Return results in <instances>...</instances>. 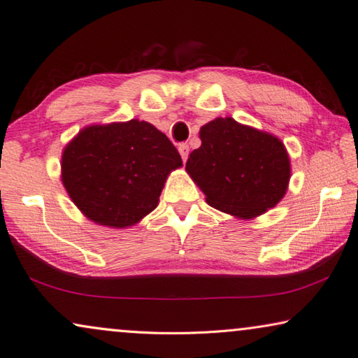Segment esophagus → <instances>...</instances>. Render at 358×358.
Segmentation results:
<instances>
[{"label": "esophagus", "instance_id": "obj_1", "mask_svg": "<svg viewBox=\"0 0 358 358\" xmlns=\"http://www.w3.org/2000/svg\"><path fill=\"white\" fill-rule=\"evenodd\" d=\"M178 150H179V154H180V157H182V160H187V157H188V145L187 143H180L179 146H178Z\"/></svg>", "mask_w": 358, "mask_h": 358}]
</instances>
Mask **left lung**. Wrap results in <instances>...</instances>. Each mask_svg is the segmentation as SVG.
Segmentation results:
<instances>
[{
	"mask_svg": "<svg viewBox=\"0 0 358 358\" xmlns=\"http://www.w3.org/2000/svg\"><path fill=\"white\" fill-rule=\"evenodd\" d=\"M199 138L185 170L208 206L252 220L285 196L292 165L285 145L273 134L226 117L202 126Z\"/></svg>",
	"mask_w": 358,
	"mask_h": 358,
	"instance_id": "obj_1",
	"label": "left lung"
}]
</instances>
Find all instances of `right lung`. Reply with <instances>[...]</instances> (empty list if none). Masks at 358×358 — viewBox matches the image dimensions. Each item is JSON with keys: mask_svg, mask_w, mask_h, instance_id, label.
<instances>
[{"mask_svg": "<svg viewBox=\"0 0 358 358\" xmlns=\"http://www.w3.org/2000/svg\"><path fill=\"white\" fill-rule=\"evenodd\" d=\"M182 159L164 132L148 121L90 124L64 148L60 179L84 217L99 226L137 224L159 204Z\"/></svg>", "mask_w": 358, "mask_h": 358, "instance_id": "obj_1", "label": "right lung"}]
</instances>
